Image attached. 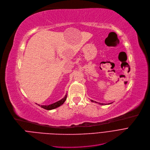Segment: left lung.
<instances>
[{
    "label": "left lung",
    "instance_id": "left-lung-1",
    "mask_svg": "<svg viewBox=\"0 0 150 150\" xmlns=\"http://www.w3.org/2000/svg\"><path fill=\"white\" fill-rule=\"evenodd\" d=\"M91 102H94V101H93V100H91ZM95 103H97V102H96V101H95ZM98 104H101V105H104V104H103V103H99ZM110 104H111V103H110ZM105 105H106V104H105Z\"/></svg>",
    "mask_w": 150,
    "mask_h": 150
}]
</instances>
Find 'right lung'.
<instances>
[{"instance_id": "obj_1", "label": "right lung", "mask_w": 150, "mask_h": 150, "mask_svg": "<svg viewBox=\"0 0 150 150\" xmlns=\"http://www.w3.org/2000/svg\"><path fill=\"white\" fill-rule=\"evenodd\" d=\"M67 95H65V96L64 97L63 99H62L61 100L56 102L55 103H53L52 104H50V105H40V107H41L42 108H43L45 109H46V110H52V109H54L57 108H58V107L60 106L61 105H62L64 103H65V101H66L67 99Z\"/></svg>"}]
</instances>
